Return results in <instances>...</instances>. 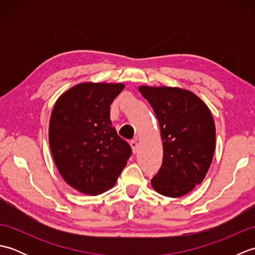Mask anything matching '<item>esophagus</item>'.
Here are the masks:
<instances>
[{"mask_svg":"<svg viewBox=\"0 0 255 255\" xmlns=\"http://www.w3.org/2000/svg\"><path fill=\"white\" fill-rule=\"evenodd\" d=\"M130 147L132 149V152L136 153L137 152V149H138V142L136 141V140H131V141H130Z\"/></svg>","mask_w":255,"mask_h":255,"instance_id":"34e87169","label":"esophagus"}]
</instances>
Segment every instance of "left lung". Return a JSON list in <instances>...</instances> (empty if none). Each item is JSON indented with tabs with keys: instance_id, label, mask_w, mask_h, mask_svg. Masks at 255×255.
<instances>
[{
	"instance_id": "1",
	"label": "left lung",
	"mask_w": 255,
	"mask_h": 255,
	"mask_svg": "<svg viewBox=\"0 0 255 255\" xmlns=\"http://www.w3.org/2000/svg\"><path fill=\"white\" fill-rule=\"evenodd\" d=\"M158 118L163 162L151 185L166 197H181L204 181L213 161L216 127L208 106L193 92L171 86L138 88Z\"/></svg>"
}]
</instances>
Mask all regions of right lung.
I'll list each match as a JSON object with an SVG mask.
<instances>
[{"label": "right lung", "mask_w": 255, "mask_h": 255, "mask_svg": "<svg viewBox=\"0 0 255 255\" xmlns=\"http://www.w3.org/2000/svg\"><path fill=\"white\" fill-rule=\"evenodd\" d=\"M123 83L84 82L57 100L49 122L53 161L70 186L86 195L112 188L131 155L113 127L111 104Z\"/></svg>", "instance_id": "right-lung-1"}]
</instances>
